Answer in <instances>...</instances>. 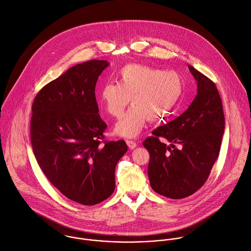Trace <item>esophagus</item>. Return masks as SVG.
<instances>
[{"mask_svg": "<svg viewBox=\"0 0 251 251\" xmlns=\"http://www.w3.org/2000/svg\"><path fill=\"white\" fill-rule=\"evenodd\" d=\"M126 144H127V146H128V148L130 149V150H134V149H136L137 148V144L134 142V141H126Z\"/></svg>", "mask_w": 251, "mask_h": 251, "instance_id": "obj_1", "label": "esophagus"}]
</instances>
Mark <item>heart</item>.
I'll list each match as a JSON object with an SVG mask.
<instances>
[{"label": "heart", "mask_w": 251, "mask_h": 251, "mask_svg": "<svg viewBox=\"0 0 251 251\" xmlns=\"http://www.w3.org/2000/svg\"><path fill=\"white\" fill-rule=\"evenodd\" d=\"M117 84L104 83L99 100L104 110L119 118L130 98L133 105L117 122L114 132L124 138H136L147 122L160 121L171 115L183 90L181 76L173 71L143 64H129L116 75Z\"/></svg>", "instance_id": "heart-1"}]
</instances>
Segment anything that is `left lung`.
I'll return each instance as SVG.
<instances>
[{
  "label": "left lung",
  "mask_w": 251,
  "mask_h": 251,
  "mask_svg": "<svg viewBox=\"0 0 251 251\" xmlns=\"http://www.w3.org/2000/svg\"><path fill=\"white\" fill-rule=\"evenodd\" d=\"M188 69L197 81V95L178 117L156 128L144 147L151 160L148 174L151 188L171 199L194 194L207 179L216 161L225 119L222 101L215 84L194 67ZM164 137L170 146L159 142ZM174 143L182 146L174 149Z\"/></svg>",
  "instance_id": "obj_1"
}]
</instances>
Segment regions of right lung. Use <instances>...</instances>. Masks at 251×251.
I'll list each match as a JSON object with an SVG mask.
<instances>
[{"label": "right lung", "mask_w": 251, "mask_h": 251, "mask_svg": "<svg viewBox=\"0 0 251 251\" xmlns=\"http://www.w3.org/2000/svg\"><path fill=\"white\" fill-rule=\"evenodd\" d=\"M107 61L70 68L47 84L32 105L31 143L39 166L68 199L93 205L115 188V167L128 151L123 140L103 141L95 86ZM102 140V142L100 141Z\"/></svg>", "instance_id": "add662e5"}]
</instances>
